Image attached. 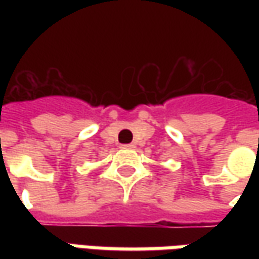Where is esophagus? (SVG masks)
<instances>
[{
	"mask_svg": "<svg viewBox=\"0 0 259 259\" xmlns=\"http://www.w3.org/2000/svg\"><path fill=\"white\" fill-rule=\"evenodd\" d=\"M120 148L122 150H132V148H135V144H122Z\"/></svg>",
	"mask_w": 259,
	"mask_h": 259,
	"instance_id": "1",
	"label": "esophagus"
}]
</instances>
